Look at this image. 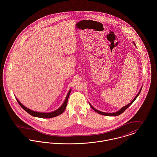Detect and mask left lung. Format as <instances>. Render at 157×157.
<instances>
[{"label": "left lung", "mask_w": 157, "mask_h": 157, "mask_svg": "<svg viewBox=\"0 0 157 157\" xmlns=\"http://www.w3.org/2000/svg\"><path fill=\"white\" fill-rule=\"evenodd\" d=\"M134 43V46H136V44L134 43ZM141 88H142V87L140 88V90L139 92L138 93V94L136 95V96L134 98V99L129 104L126 105V106H123V107H122L121 109H120L119 111H117V112H115V113H104V112H102V111H99V110H98V109H96V108H94L90 104H89L90 105V106L91 107V108L94 111H96V113H99V114H102V115H104V116H119V115H120V114H121L122 113H123L130 105H131V104L135 101V100L137 99V98L139 96V95L140 94V92H141Z\"/></svg>", "instance_id": "obj_1"}]
</instances>
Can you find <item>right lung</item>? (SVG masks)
I'll list each match as a JSON object with an SVG mask.
<instances>
[{
  "label": "right lung",
  "instance_id": "add662e5",
  "mask_svg": "<svg viewBox=\"0 0 157 157\" xmlns=\"http://www.w3.org/2000/svg\"><path fill=\"white\" fill-rule=\"evenodd\" d=\"M70 92H71V89L69 90L67 94V96L63 102V104H62V105L58 108L56 110L52 111V112H50V113H41V112H36V111H33L28 108H26V106H25L23 105L18 100L17 98L16 100L18 102V103L19 104V105H20V106L25 110L28 113H29L30 115L33 116V117H40V118H46V119H48V118H52V117H56V116H58L60 114H61L64 111V110L66 109V106H67V101H68V98L69 97V95H70Z\"/></svg>",
  "mask_w": 157,
  "mask_h": 157
}]
</instances>
